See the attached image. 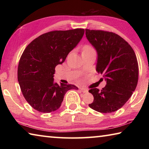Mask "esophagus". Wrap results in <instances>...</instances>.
<instances>
[{"label":"esophagus","instance_id":"obj_1","mask_svg":"<svg viewBox=\"0 0 149 149\" xmlns=\"http://www.w3.org/2000/svg\"><path fill=\"white\" fill-rule=\"evenodd\" d=\"M80 90L83 93H87L88 92V90L87 89H85V88H80Z\"/></svg>","mask_w":149,"mask_h":149}]
</instances>
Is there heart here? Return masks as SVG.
<instances>
[{
	"label": "heart",
	"instance_id": "1",
	"mask_svg": "<svg viewBox=\"0 0 149 149\" xmlns=\"http://www.w3.org/2000/svg\"><path fill=\"white\" fill-rule=\"evenodd\" d=\"M91 49H93L91 47H89V46H86V47H84V50H91Z\"/></svg>",
	"mask_w": 149,
	"mask_h": 149
}]
</instances>
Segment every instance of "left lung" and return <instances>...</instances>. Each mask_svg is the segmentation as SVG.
I'll return each mask as SVG.
<instances>
[{
	"instance_id": "left-lung-1",
	"label": "left lung",
	"mask_w": 149,
	"mask_h": 149,
	"mask_svg": "<svg viewBox=\"0 0 149 149\" xmlns=\"http://www.w3.org/2000/svg\"><path fill=\"white\" fill-rule=\"evenodd\" d=\"M85 35L97 52L96 71L107 81L102 90L89 91L94 97L89 106L99 112H115L125 104L137 87L139 66L135 53L127 41L114 33L86 29Z\"/></svg>"
}]
</instances>
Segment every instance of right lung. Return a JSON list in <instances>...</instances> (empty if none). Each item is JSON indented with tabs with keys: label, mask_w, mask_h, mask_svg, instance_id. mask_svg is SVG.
<instances>
[{
	"label": "right lung",
	"mask_w": 149,
	"mask_h": 149,
	"mask_svg": "<svg viewBox=\"0 0 149 149\" xmlns=\"http://www.w3.org/2000/svg\"><path fill=\"white\" fill-rule=\"evenodd\" d=\"M84 29L53 31L40 35L27 45L20 58L17 81L25 99L35 110L49 113L58 109L72 84L54 81L55 67L65 61L79 43Z\"/></svg>",
	"instance_id": "right-lung-1"
}]
</instances>
